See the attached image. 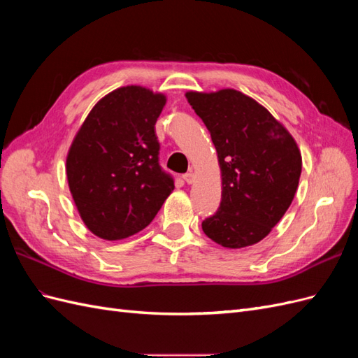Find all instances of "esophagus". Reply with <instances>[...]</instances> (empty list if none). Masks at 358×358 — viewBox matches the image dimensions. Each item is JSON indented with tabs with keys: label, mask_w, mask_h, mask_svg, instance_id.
I'll list each match as a JSON object with an SVG mask.
<instances>
[{
	"label": "esophagus",
	"mask_w": 358,
	"mask_h": 358,
	"mask_svg": "<svg viewBox=\"0 0 358 358\" xmlns=\"http://www.w3.org/2000/svg\"><path fill=\"white\" fill-rule=\"evenodd\" d=\"M183 179H185V182L188 183V185H191V183L196 182V173H194V171H189V173H187L185 176H183Z\"/></svg>",
	"instance_id": "esophagus-1"
}]
</instances>
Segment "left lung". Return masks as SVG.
Here are the masks:
<instances>
[{"mask_svg":"<svg viewBox=\"0 0 358 358\" xmlns=\"http://www.w3.org/2000/svg\"><path fill=\"white\" fill-rule=\"evenodd\" d=\"M185 96L210 131L221 169V206L201 229L224 248L255 245L296 196L301 173L297 142L264 106L241 91H188Z\"/></svg>","mask_w":358,"mask_h":358,"instance_id":"obj_1","label":"left lung"}]
</instances>
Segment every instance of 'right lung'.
I'll use <instances>...</instances> for the list:
<instances>
[{"label":"right lung","mask_w":358,"mask_h":358,"mask_svg":"<svg viewBox=\"0 0 358 358\" xmlns=\"http://www.w3.org/2000/svg\"><path fill=\"white\" fill-rule=\"evenodd\" d=\"M162 92L121 86L96 103L70 145L69 188L83 224L104 241L142 231L175 189L158 164Z\"/></svg>","instance_id":"1"}]
</instances>
